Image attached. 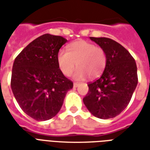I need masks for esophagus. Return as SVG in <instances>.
Segmentation results:
<instances>
[{"label": "esophagus", "instance_id": "esophagus-1", "mask_svg": "<svg viewBox=\"0 0 150 150\" xmlns=\"http://www.w3.org/2000/svg\"><path fill=\"white\" fill-rule=\"evenodd\" d=\"M79 83H74V84H73V86H74V88H77V87H78V86H79Z\"/></svg>", "mask_w": 150, "mask_h": 150}]
</instances>
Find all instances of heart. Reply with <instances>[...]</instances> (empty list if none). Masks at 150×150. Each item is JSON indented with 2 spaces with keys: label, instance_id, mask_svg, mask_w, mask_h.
Segmentation results:
<instances>
[{
  "label": "heart",
  "instance_id": "1",
  "mask_svg": "<svg viewBox=\"0 0 150 150\" xmlns=\"http://www.w3.org/2000/svg\"><path fill=\"white\" fill-rule=\"evenodd\" d=\"M57 62L65 76H70L76 67V79H83L87 75L96 78L103 73L106 67L107 56L101 46L85 40H79L68 46V51L60 50L57 54Z\"/></svg>",
  "mask_w": 150,
  "mask_h": 150
}]
</instances>
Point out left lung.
I'll list each match as a JSON object with an SVG mask.
<instances>
[{
  "instance_id": "8db88e82",
  "label": "left lung",
  "mask_w": 150,
  "mask_h": 150,
  "mask_svg": "<svg viewBox=\"0 0 150 150\" xmlns=\"http://www.w3.org/2000/svg\"><path fill=\"white\" fill-rule=\"evenodd\" d=\"M106 53L103 74L88 83L83 103L89 112L100 119L118 116L125 108L137 85V68L132 56L116 41L108 38L90 37Z\"/></svg>"
}]
</instances>
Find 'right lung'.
<instances>
[{"mask_svg": "<svg viewBox=\"0 0 150 150\" xmlns=\"http://www.w3.org/2000/svg\"><path fill=\"white\" fill-rule=\"evenodd\" d=\"M67 40L46 34L22 50L13 62L11 88L22 111L36 120L57 115L73 82L64 76L57 54Z\"/></svg>", "mask_w": 150, "mask_h": 150, "instance_id": "1", "label": "right lung"}]
</instances>
